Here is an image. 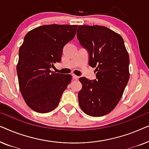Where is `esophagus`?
<instances>
[{
  "instance_id": "1",
  "label": "esophagus",
  "mask_w": 149,
  "mask_h": 149,
  "mask_svg": "<svg viewBox=\"0 0 149 149\" xmlns=\"http://www.w3.org/2000/svg\"><path fill=\"white\" fill-rule=\"evenodd\" d=\"M72 78L74 80H78L79 77L78 76H77V75H74V74H72Z\"/></svg>"
}]
</instances>
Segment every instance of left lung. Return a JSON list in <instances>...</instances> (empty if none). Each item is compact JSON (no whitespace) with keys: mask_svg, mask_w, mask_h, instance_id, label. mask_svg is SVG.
<instances>
[{"mask_svg":"<svg viewBox=\"0 0 149 149\" xmlns=\"http://www.w3.org/2000/svg\"><path fill=\"white\" fill-rule=\"evenodd\" d=\"M77 39L89 54V65L95 67L96 79H79L82 89L79 104L92 117L107 115L121 100L130 78V58L123 38L105 26H79Z\"/></svg>","mask_w":149,"mask_h":149,"instance_id":"left-lung-1","label":"left lung"}]
</instances>
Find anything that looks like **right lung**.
<instances>
[{
	"label": "right lung",
	"instance_id": "obj_1",
	"mask_svg": "<svg viewBox=\"0 0 149 149\" xmlns=\"http://www.w3.org/2000/svg\"><path fill=\"white\" fill-rule=\"evenodd\" d=\"M77 25H43L26 34L19 50L17 73L20 92L30 109L52 111L70 83L71 74L50 70L62 60L63 48L74 38Z\"/></svg>",
	"mask_w": 149,
	"mask_h": 149
}]
</instances>
